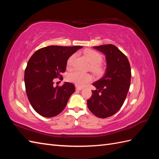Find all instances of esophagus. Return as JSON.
Masks as SVG:
<instances>
[{
  "label": "esophagus",
  "instance_id": "obj_1",
  "mask_svg": "<svg viewBox=\"0 0 159 159\" xmlns=\"http://www.w3.org/2000/svg\"><path fill=\"white\" fill-rule=\"evenodd\" d=\"M76 89L77 91H80V90H82V89H83V87H76Z\"/></svg>",
  "mask_w": 159,
  "mask_h": 159
}]
</instances>
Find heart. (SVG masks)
Segmentation results:
<instances>
[{"label": "heart", "mask_w": 159, "mask_h": 159, "mask_svg": "<svg viewBox=\"0 0 159 159\" xmlns=\"http://www.w3.org/2000/svg\"><path fill=\"white\" fill-rule=\"evenodd\" d=\"M84 55L86 58L89 60L92 65V69L97 73H100L102 72V68L100 65V62L102 59V57L100 54L92 49H86L84 51ZM75 59V55H72L69 57L67 61V66L68 68H71L72 66L73 61ZM92 76L89 74L82 73L80 72H74L68 74L67 76V80L72 83L78 87H83L87 83L92 81Z\"/></svg>", "instance_id": "heart-1"}]
</instances>
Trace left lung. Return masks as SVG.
Instances as JSON below:
<instances>
[{"mask_svg": "<svg viewBox=\"0 0 159 159\" xmlns=\"http://www.w3.org/2000/svg\"><path fill=\"white\" fill-rule=\"evenodd\" d=\"M105 55L104 76L92 85L96 89L87 100V107L98 117L112 116L120 109L130 88L131 70L127 57L113 44L93 46Z\"/></svg>", "mask_w": 159, "mask_h": 159, "instance_id": "8db88e82", "label": "left lung"}]
</instances>
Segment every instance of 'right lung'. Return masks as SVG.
Here are the masks:
<instances>
[{"mask_svg":"<svg viewBox=\"0 0 159 159\" xmlns=\"http://www.w3.org/2000/svg\"><path fill=\"white\" fill-rule=\"evenodd\" d=\"M82 48L49 46L37 50L29 60L25 72L26 92L31 106L40 116L55 117L65 109L75 87L68 82L54 87L53 80L61 77L67 59Z\"/></svg>","mask_w":159,"mask_h":159,"instance_id":"obj_1","label":"right lung"}]
</instances>
